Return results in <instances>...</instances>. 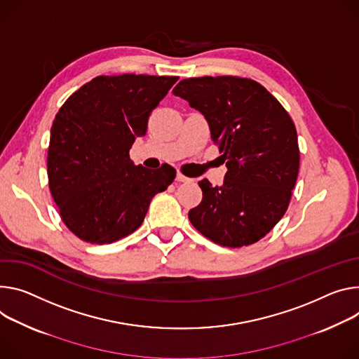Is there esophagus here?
<instances>
[{
	"label": "esophagus",
	"instance_id": "esophagus-1",
	"mask_svg": "<svg viewBox=\"0 0 359 359\" xmlns=\"http://www.w3.org/2000/svg\"><path fill=\"white\" fill-rule=\"evenodd\" d=\"M176 180H177V182H180V183H189V182H191V179H189V177L183 176L182 173H177V175H176Z\"/></svg>",
	"mask_w": 359,
	"mask_h": 359
}]
</instances>
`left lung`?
Returning a JSON list of instances; mask_svg holds the SVG:
<instances>
[{
    "label": "left lung",
    "mask_w": 359,
    "mask_h": 359,
    "mask_svg": "<svg viewBox=\"0 0 359 359\" xmlns=\"http://www.w3.org/2000/svg\"><path fill=\"white\" fill-rule=\"evenodd\" d=\"M173 94L203 114L227 168L222 186L199 182L203 199L189 212L191 224L222 246L262 239L285 215L297 183L295 124L264 86L249 79H187Z\"/></svg>",
    "instance_id": "1"
}]
</instances>
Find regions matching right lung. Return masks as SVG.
Instances as JSON below:
<instances>
[{
    "label": "right lung",
    "mask_w": 359,
    "mask_h": 359,
    "mask_svg": "<svg viewBox=\"0 0 359 359\" xmlns=\"http://www.w3.org/2000/svg\"><path fill=\"white\" fill-rule=\"evenodd\" d=\"M179 77L100 76L58 110L47 157L48 184L62 222L84 242L111 243L143 223L151 199L176 170L136 166L135 140Z\"/></svg>",
    "instance_id": "right-lung-1"
}]
</instances>
